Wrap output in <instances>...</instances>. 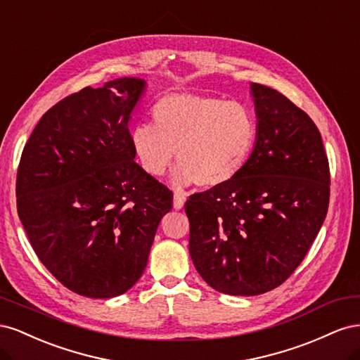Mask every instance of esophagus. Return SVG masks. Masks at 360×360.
<instances>
[{"label":"esophagus","instance_id":"obj_1","mask_svg":"<svg viewBox=\"0 0 360 360\" xmlns=\"http://www.w3.org/2000/svg\"><path fill=\"white\" fill-rule=\"evenodd\" d=\"M184 201H186V197H184V193H181V192L174 193V209H177V210L183 209Z\"/></svg>","mask_w":360,"mask_h":360}]
</instances>
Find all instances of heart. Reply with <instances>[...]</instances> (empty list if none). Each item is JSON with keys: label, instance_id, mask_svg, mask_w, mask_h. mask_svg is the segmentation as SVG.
<instances>
[{"label": "heart", "instance_id": "b5f03b06", "mask_svg": "<svg viewBox=\"0 0 360 360\" xmlns=\"http://www.w3.org/2000/svg\"><path fill=\"white\" fill-rule=\"evenodd\" d=\"M151 124L130 130V146L148 176L159 177L172 163L177 186L198 183L216 188L233 180L252 153L258 123L250 108L237 101L171 93L150 111Z\"/></svg>", "mask_w": 360, "mask_h": 360}]
</instances>
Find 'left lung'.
<instances>
[{"label":"left lung","mask_w":360,"mask_h":360,"mask_svg":"<svg viewBox=\"0 0 360 360\" xmlns=\"http://www.w3.org/2000/svg\"><path fill=\"white\" fill-rule=\"evenodd\" d=\"M258 118L246 165L221 186L193 193L189 254L216 291L257 296L302 263L329 207L330 171L309 115L270 86L250 84Z\"/></svg>","instance_id":"8db88e82"}]
</instances>
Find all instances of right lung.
I'll list each match as a JSON object with an SVG mask.
<instances>
[{
  "label": "right lung",
  "mask_w": 360,
  "mask_h": 360,
  "mask_svg": "<svg viewBox=\"0 0 360 360\" xmlns=\"http://www.w3.org/2000/svg\"><path fill=\"white\" fill-rule=\"evenodd\" d=\"M146 81L85 86L48 110L20 156L18 214L70 291L110 299L143 275L172 192L134 160L129 120Z\"/></svg>",
  "instance_id": "obj_1"
}]
</instances>
